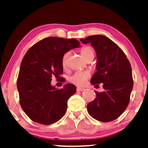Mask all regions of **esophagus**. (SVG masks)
<instances>
[{
	"label": "esophagus",
	"instance_id": "esophagus-1",
	"mask_svg": "<svg viewBox=\"0 0 148 148\" xmlns=\"http://www.w3.org/2000/svg\"><path fill=\"white\" fill-rule=\"evenodd\" d=\"M77 91H80V92H83V91L85 90L84 88H82V87H77Z\"/></svg>",
	"mask_w": 148,
	"mask_h": 148
}]
</instances>
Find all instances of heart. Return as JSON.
Returning <instances> with one entry per match:
<instances>
[{
    "label": "heart",
    "instance_id": "heart-1",
    "mask_svg": "<svg viewBox=\"0 0 148 148\" xmlns=\"http://www.w3.org/2000/svg\"><path fill=\"white\" fill-rule=\"evenodd\" d=\"M81 53L82 56L85 59H87L90 57H93L95 56V51L90 46H85L81 49ZM70 54L69 51H67L64 53V54L62 56V64L64 68L66 66L67 60L68 57ZM90 77V72L89 71H77L72 75L69 77V81L77 86H83L86 82V79Z\"/></svg>",
    "mask_w": 148,
    "mask_h": 148
}]
</instances>
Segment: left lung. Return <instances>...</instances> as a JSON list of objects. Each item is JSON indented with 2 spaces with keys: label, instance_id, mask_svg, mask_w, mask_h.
Segmentation results:
<instances>
[{
  "label": "left lung",
  "instance_id": "left-lung-1",
  "mask_svg": "<svg viewBox=\"0 0 148 148\" xmlns=\"http://www.w3.org/2000/svg\"><path fill=\"white\" fill-rule=\"evenodd\" d=\"M90 43L97 53V72L91 79L93 85L103 83L104 92H95L97 97L87 104L89 114L101 122L116 120L130 102L133 86L132 68L123 51L111 39L102 35L80 39Z\"/></svg>",
  "mask_w": 148,
  "mask_h": 148
}]
</instances>
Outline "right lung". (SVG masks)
<instances>
[{
	"label": "right lung",
	"mask_w": 148,
	"mask_h": 148,
	"mask_svg": "<svg viewBox=\"0 0 148 148\" xmlns=\"http://www.w3.org/2000/svg\"><path fill=\"white\" fill-rule=\"evenodd\" d=\"M74 38L47 37L31 46L25 54L19 70L17 88L21 108L34 122L51 125L65 114L67 100L76 86L66 84L62 89L51 86V78H62V56L79 46Z\"/></svg>",
	"instance_id": "add662e5"
}]
</instances>
